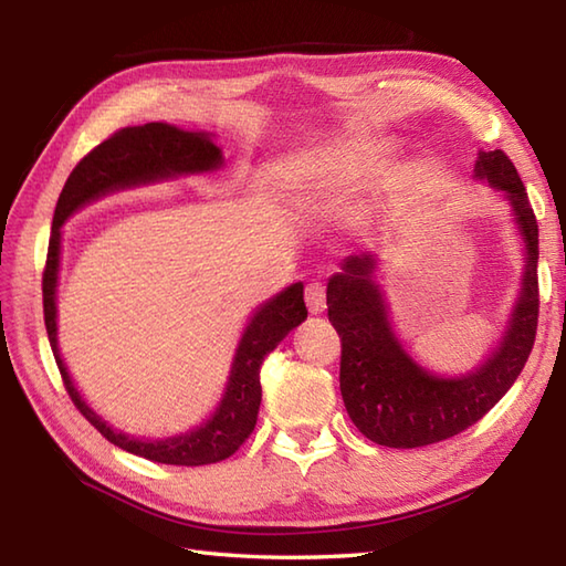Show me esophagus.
<instances>
[{"mask_svg":"<svg viewBox=\"0 0 566 566\" xmlns=\"http://www.w3.org/2000/svg\"><path fill=\"white\" fill-rule=\"evenodd\" d=\"M304 296L311 314H323V311H326V286L321 282H308Z\"/></svg>","mask_w":566,"mask_h":566,"instance_id":"esophagus-1","label":"esophagus"}]
</instances>
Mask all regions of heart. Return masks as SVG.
<instances>
[{
  "label": "heart",
  "mask_w": 566,
  "mask_h": 566,
  "mask_svg": "<svg viewBox=\"0 0 566 566\" xmlns=\"http://www.w3.org/2000/svg\"><path fill=\"white\" fill-rule=\"evenodd\" d=\"M359 163H353V160H340V163H331V172L338 175V177H353L357 172Z\"/></svg>",
  "instance_id": "b5f03b06"
}]
</instances>
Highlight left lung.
Listing matches in <instances>:
<instances>
[{
	"instance_id": "obj_1",
	"label": "left lung",
	"mask_w": 566,
	"mask_h": 566,
	"mask_svg": "<svg viewBox=\"0 0 566 566\" xmlns=\"http://www.w3.org/2000/svg\"><path fill=\"white\" fill-rule=\"evenodd\" d=\"M479 179L501 189L525 235L523 294L496 353L476 371L440 379L420 369L403 353L389 328L375 284V258L355 255L328 282V321L340 335V394L357 430L387 448H423L482 420L518 379L535 345L537 292V219L515 165L503 150L479 153Z\"/></svg>"
}]
</instances>
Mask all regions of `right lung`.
Returning a JSON list of instances; mask_svg holds the SVG:
<instances>
[{
	"mask_svg": "<svg viewBox=\"0 0 566 566\" xmlns=\"http://www.w3.org/2000/svg\"><path fill=\"white\" fill-rule=\"evenodd\" d=\"M221 150L203 134H189V130L175 128L170 124H146L128 126L116 130L97 148H92L70 172L67 182L60 191L48 240V258L43 270V318L51 350L55 355V365L63 377L65 391L70 394L77 411L97 428L102 436L130 454L146 457L158 464L177 467H201L221 462L231 457L243 444L250 432L255 430L258 411L262 401L260 387V367L286 333L294 331L298 323L306 321L308 311L304 304V284L286 286L272 302L260 306L252 316L250 326L240 338L235 363L228 379V389L221 406L201 428L187 432L179 438L167 440H138L126 432H118L106 426L92 408L82 401L77 389L57 353V326H55V284H57V262H60V226L65 223L72 211L82 203L97 199L106 191L155 182L182 172H207L221 167Z\"/></svg>",
	"mask_w": 566,
	"mask_h": 566,
	"instance_id": "1",
	"label": "right lung"
}]
</instances>
